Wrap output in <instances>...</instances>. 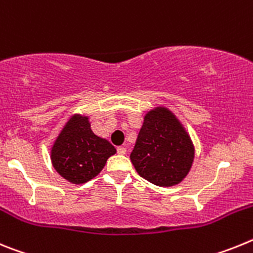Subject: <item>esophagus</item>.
Segmentation results:
<instances>
[{
    "mask_svg": "<svg viewBox=\"0 0 253 253\" xmlns=\"http://www.w3.org/2000/svg\"><path fill=\"white\" fill-rule=\"evenodd\" d=\"M118 153L124 156V154L126 153V148H125V147H118Z\"/></svg>",
    "mask_w": 253,
    "mask_h": 253,
    "instance_id": "obj_1",
    "label": "esophagus"
}]
</instances>
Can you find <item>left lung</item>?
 <instances>
[{
    "label": "left lung",
    "instance_id": "1",
    "mask_svg": "<svg viewBox=\"0 0 253 253\" xmlns=\"http://www.w3.org/2000/svg\"><path fill=\"white\" fill-rule=\"evenodd\" d=\"M195 147L182 123L169 109L147 111L130 161L140 177L157 186H175L187 176Z\"/></svg>",
    "mask_w": 253,
    "mask_h": 253
}]
</instances>
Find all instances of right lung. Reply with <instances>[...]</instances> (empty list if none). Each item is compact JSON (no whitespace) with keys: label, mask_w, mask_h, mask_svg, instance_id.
<instances>
[{"label":"right lung","mask_w":253,"mask_h":253,"mask_svg":"<svg viewBox=\"0 0 253 253\" xmlns=\"http://www.w3.org/2000/svg\"><path fill=\"white\" fill-rule=\"evenodd\" d=\"M115 147L91 129L88 116L73 114L64 124L50 149L55 171L72 184H84L99 175Z\"/></svg>","instance_id":"obj_1"}]
</instances>
